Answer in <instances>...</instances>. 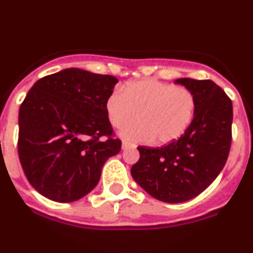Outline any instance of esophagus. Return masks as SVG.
I'll list each match as a JSON object with an SVG mask.
<instances>
[{"label":"esophagus","mask_w":253,"mask_h":253,"mask_svg":"<svg viewBox=\"0 0 253 253\" xmlns=\"http://www.w3.org/2000/svg\"><path fill=\"white\" fill-rule=\"evenodd\" d=\"M128 148H134V145L127 142V141H124V142H122V150H128Z\"/></svg>","instance_id":"esophagus-1"}]
</instances>
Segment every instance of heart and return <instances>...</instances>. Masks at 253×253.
<instances>
[{
  "instance_id": "heart-1",
  "label": "heart",
  "mask_w": 253,
  "mask_h": 253,
  "mask_svg": "<svg viewBox=\"0 0 253 253\" xmlns=\"http://www.w3.org/2000/svg\"><path fill=\"white\" fill-rule=\"evenodd\" d=\"M196 98L190 89L155 80L132 81L106 100L111 125L121 128L139 117L138 124L125 127L122 137L167 145L180 138L195 116Z\"/></svg>"
}]
</instances>
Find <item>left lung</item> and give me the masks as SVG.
<instances>
[{
  "mask_svg": "<svg viewBox=\"0 0 253 253\" xmlns=\"http://www.w3.org/2000/svg\"><path fill=\"white\" fill-rule=\"evenodd\" d=\"M196 98L193 120L177 141L159 148L140 146L133 180L152 197L180 204L204 192L222 171L232 140V102L211 80L177 79Z\"/></svg>",
  "mask_w": 253,
  "mask_h": 253,
  "instance_id": "obj_1",
  "label": "left lung"
}]
</instances>
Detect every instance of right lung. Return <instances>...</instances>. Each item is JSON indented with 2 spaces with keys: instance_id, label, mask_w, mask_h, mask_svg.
Returning a JSON list of instances; mask_svg holds the SVG:
<instances>
[{
  "instance_id": "add662e5",
  "label": "right lung",
  "mask_w": 253,
  "mask_h": 253,
  "mask_svg": "<svg viewBox=\"0 0 253 253\" xmlns=\"http://www.w3.org/2000/svg\"><path fill=\"white\" fill-rule=\"evenodd\" d=\"M119 82L110 75L66 68L39 80L18 113V157L32 187L56 202L91 192L110 157L113 138L106 100Z\"/></svg>"
}]
</instances>
